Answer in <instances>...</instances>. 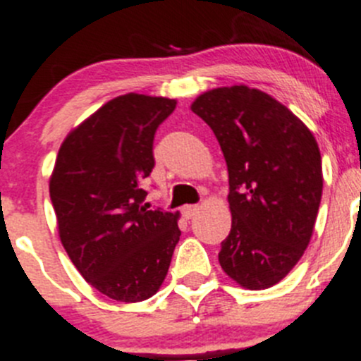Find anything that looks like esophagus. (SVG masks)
Here are the masks:
<instances>
[{"label":"esophagus","instance_id":"1","mask_svg":"<svg viewBox=\"0 0 361 361\" xmlns=\"http://www.w3.org/2000/svg\"><path fill=\"white\" fill-rule=\"evenodd\" d=\"M197 213H199V206H185L183 207V216L187 218V220L194 218Z\"/></svg>","mask_w":361,"mask_h":361}]
</instances>
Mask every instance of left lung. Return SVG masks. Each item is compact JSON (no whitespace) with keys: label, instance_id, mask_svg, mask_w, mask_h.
Wrapping results in <instances>:
<instances>
[{"label":"left lung","instance_id":"8db88e82","mask_svg":"<svg viewBox=\"0 0 361 361\" xmlns=\"http://www.w3.org/2000/svg\"><path fill=\"white\" fill-rule=\"evenodd\" d=\"M190 110L213 129L228 169L231 234L221 269L246 290L278 285L314 231L323 192L314 134L285 104L248 85L218 87Z\"/></svg>","mask_w":361,"mask_h":361}]
</instances>
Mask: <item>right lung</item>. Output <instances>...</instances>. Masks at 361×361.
Segmentation results:
<instances>
[{"label":"right lung","instance_id":"obj_1","mask_svg":"<svg viewBox=\"0 0 361 361\" xmlns=\"http://www.w3.org/2000/svg\"><path fill=\"white\" fill-rule=\"evenodd\" d=\"M176 99L129 92L69 130L49 188L59 239L89 285L116 302L159 292L180 241V213L147 209L155 130Z\"/></svg>","mask_w":361,"mask_h":361}]
</instances>
